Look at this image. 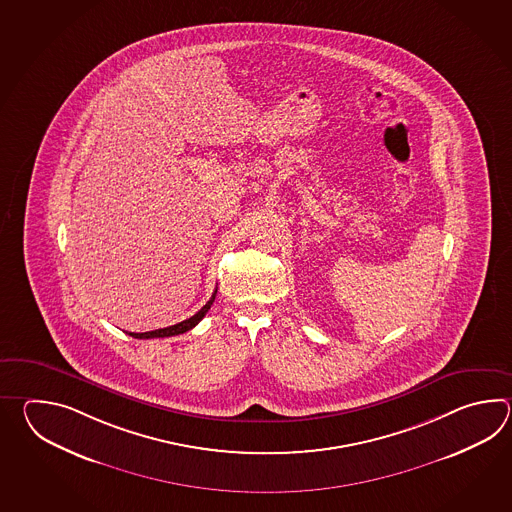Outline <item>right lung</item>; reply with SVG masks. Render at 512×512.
<instances>
[{"instance_id": "right-lung-1", "label": "right lung", "mask_w": 512, "mask_h": 512, "mask_svg": "<svg viewBox=\"0 0 512 512\" xmlns=\"http://www.w3.org/2000/svg\"><path fill=\"white\" fill-rule=\"evenodd\" d=\"M216 293H218V289L214 291L212 294V298L208 300L207 304L203 305L199 311H197L196 315L190 316V318H186L183 322H179V324H175V326L163 327V329H155V331H148V333H130V337L133 338H164V337H175V335H181V333H186V331H190L192 327H196L201 320H203V316L207 315L208 309H210V305L214 304V300H216Z\"/></svg>"}]
</instances>
